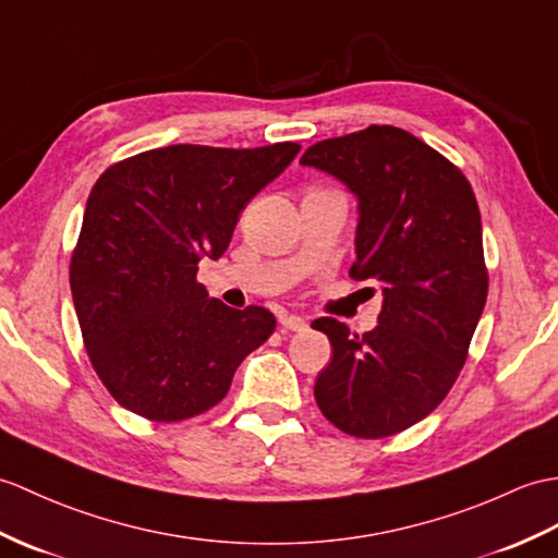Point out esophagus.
<instances>
[{
	"label": "esophagus",
	"mask_w": 558,
	"mask_h": 558,
	"mask_svg": "<svg viewBox=\"0 0 558 558\" xmlns=\"http://www.w3.org/2000/svg\"><path fill=\"white\" fill-rule=\"evenodd\" d=\"M280 326L282 330H292V332H302L308 328V323L304 316H296V314H282L280 316Z\"/></svg>",
	"instance_id": "esophagus-1"
}]
</instances>
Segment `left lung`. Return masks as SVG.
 Instances as JSON below:
<instances>
[{"mask_svg": "<svg viewBox=\"0 0 558 558\" xmlns=\"http://www.w3.org/2000/svg\"><path fill=\"white\" fill-rule=\"evenodd\" d=\"M300 163L356 197L349 276L383 290L378 326L361 338L335 318L311 323L332 344L318 409L347 435L390 437L437 409L469 354L487 300L481 209L454 163L395 125L316 142Z\"/></svg>", "mask_w": 558, "mask_h": 558, "instance_id": "1", "label": "left lung"}]
</instances>
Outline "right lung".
<instances>
[{
    "label": "right lung",
    "instance_id": "1",
    "mask_svg": "<svg viewBox=\"0 0 558 558\" xmlns=\"http://www.w3.org/2000/svg\"><path fill=\"white\" fill-rule=\"evenodd\" d=\"M171 145L113 163L87 197L71 292L87 356L111 397L142 418L209 411L276 330L264 306L230 308L197 282L238 218L300 154Z\"/></svg>",
    "mask_w": 558,
    "mask_h": 558
}]
</instances>
